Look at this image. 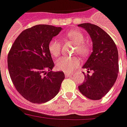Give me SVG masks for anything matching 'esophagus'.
<instances>
[{"label":"esophagus","mask_w":127,"mask_h":127,"mask_svg":"<svg viewBox=\"0 0 127 127\" xmlns=\"http://www.w3.org/2000/svg\"><path fill=\"white\" fill-rule=\"evenodd\" d=\"M65 76H66V77H71V76H73V73H66V72H65Z\"/></svg>","instance_id":"34e87169"}]
</instances>
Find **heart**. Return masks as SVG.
Segmentation results:
<instances>
[{"label": "heart", "mask_w": 127, "mask_h": 127, "mask_svg": "<svg viewBox=\"0 0 127 127\" xmlns=\"http://www.w3.org/2000/svg\"><path fill=\"white\" fill-rule=\"evenodd\" d=\"M66 37L76 44L75 53H78L81 56H85L89 54L90 51V46L84 42V35L78 30H71L66 34ZM61 44L59 41L53 39L48 44V49L49 53L54 57H57L61 53ZM81 61L76 57L62 56L56 61V68L59 71L66 73L74 71L80 65Z\"/></svg>", "instance_id": "b5f03b06"}]
</instances>
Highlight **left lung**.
<instances>
[{
	"instance_id": "obj_1",
	"label": "left lung",
	"mask_w": 127,
	"mask_h": 127,
	"mask_svg": "<svg viewBox=\"0 0 127 127\" xmlns=\"http://www.w3.org/2000/svg\"><path fill=\"white\" fill-rule=\"evenodd\" d=\"M90 34L93 42V52L83 68L93 71L85 74L83 83L78 86L81 93L90 100H100L114 85L119 72L118 51L110 35L100 27L90 24L78 25Z\"/></svg>"
}]
</instances>
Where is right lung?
I'll use <instances>...</instances> for the list:
<instances>
[{
    "mask_svg": "<svg viewBox=\"0 0 127 127\" xmlns=\"http://www.w3.org/2000/svg\"><path fill=\"white\" fill-rule=\"evenodd\" d=\"M62 28L38 25L22 31L7 55L8 71L17 92L32 103L51 100L65 78L63 71L53 72L54 66L48 44Z\"/></svg>",
    "mask_w": 127,
    "mask_h": 127,
    "instance_id": "1",
    "label": "right lung"
}]
</instances>
